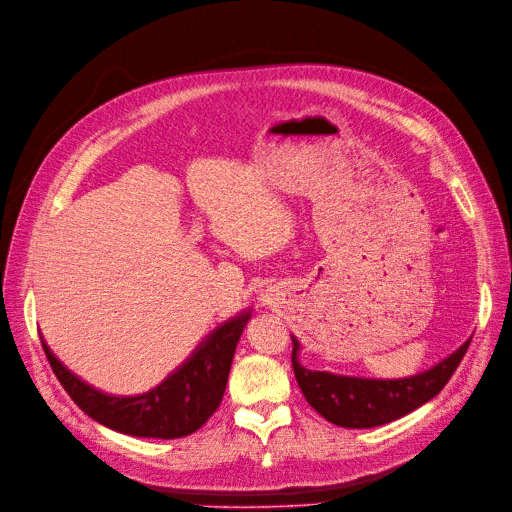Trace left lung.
Masks as SVG:
<instances>
[{
    "instance_id": "left-lung-1",
    "label": "left lung",
    "mask_w": 512,
    "mask_h": 512,
    "mask_svg": "<svg viewBox=\"0 0 512 512\" xmlns=\"http://www.w3.org/2000/svg\"><path fill=\"white\" fill-rule=\"evenodd\" d=\"M293 339V371L306 401L335 426L373 428L403 418L437 396L451 380L464 358L470 339L434 367L399 380H373V377L337 375L312 371L299 363V342Z\"/></svg>"
}]
</instances>
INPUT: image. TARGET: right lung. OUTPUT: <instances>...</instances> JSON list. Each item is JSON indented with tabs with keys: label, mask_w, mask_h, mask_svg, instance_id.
<instances>
[{
	"label": "right lung",
	"mask_w": 512,
	"mask_h": 512,
	"mask_svg": "<svg viewBox=\"0 0 512 512\" xmlns=\"http://www.w3.org/2000/svg\"><path fill=\"white\" fill-rule=\"evenodd\" d=\"M251 308L225 320L162 384L137 396L107 394L71 373L42 339L56 380L86 415L111 430L143 439H181L196 432L217 411L240 335Z\"/></svg>",
	"instance_id": "right-lung-1"
}]
</instances>
